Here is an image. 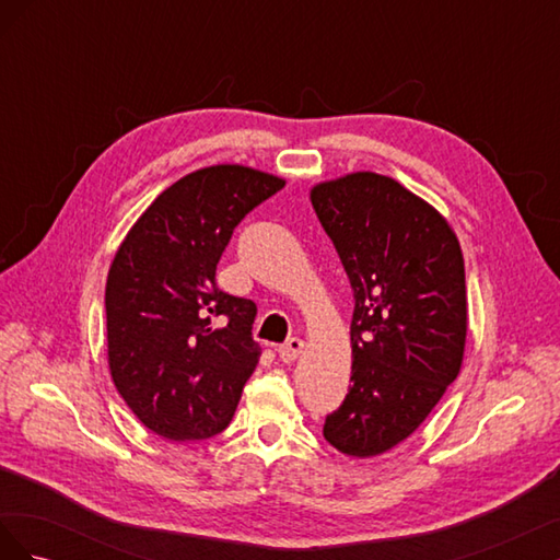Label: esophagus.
Masks as SVG:
<instances>
[{
	"instance_id": "esophagus-1",
	"label": "esophagus",
	"mask_w": 560,
	"mask_h": 560,
	"mask_svg": "<svg viewBox=\"0 0 560 560\" xmlns=\"http://www.w3.org/2000/svg\"><path fill=\"white\" fill-rule=\"evenodd\" d=\"M301 352H303V341H301V338H290V341L282 343V346L278 348L280 360L287 362V364H292Z\"/></svg>"
}]
</instances>
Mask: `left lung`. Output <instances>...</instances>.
I'll return each instance as SVG.
<instances>
[{
    "label": "left lung",
    "mask_w": 560,
    "mask_h": 560,
    "mask_svg": "<svg viewBox=\"0 0 560 560\" xmlns=\"http://www.w3.org/2000/svg\"><path fill=\"white\" fill-rule=\"evenodd\" d=\"M348 273L352 385L325 420V439L374 457L413 434L460 374L467 290L460 243L430 202L376 173L311 191Z\"/></svg>",
    "instance_id": "8db88e82"
}]
</instances>
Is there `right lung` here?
<instances>
[{
	"mask_svg": "<svg viewBox=\"0 0 560 560\" xmlns=\"http://www.w3.org/2000/svg\"><path fill=\"white\" fill-rule=\"evenodd\" d=\"M284 179L245 165L182 177L151 202L112 261L105 311L118 395L171 442L222 432L257 369V306L217 287L233 229Z\"/></svg>",
	"mask_w": 560,
	"mask_h": 560,
	"instance_id": "obj_1",
	"label": "right lung"
}]
</instances>
